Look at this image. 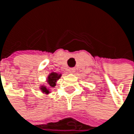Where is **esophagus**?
I'll return each mask as SVG.
<instances>
[{
  "mask_svg": "<svg viewBox=\"0 0 134 134\" xmlns=\"http://www.w3.org/2000/svg\"><path fill=\"white\" fill-rule=\"evenodd\" d=\"M75 69L74 68H72V69H69V72H71V73H73V72H75Z\"/></svg>",
  "mask_w": 134,
  "mask_h": 134,
  "instance_id": "esophagus-1",
  "label": "esophagus"
}]
</instances>
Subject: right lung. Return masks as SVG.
<instances>
[{
	"mask_svg": "<svg viewBox=\"0 0 134 134\" xmlns=\"http://www.w3.org/2000/svg\"><path fill=\"white\" fill-rule=\"evenodd\" d=\"M61 76H62L61 74H58L56 72H51V73H50V75L47 77V83H48L49 86L51 87H54L56 85L57 80L61 77ZM40 90L42 91L43 93H45V94H49L50 93V91L45 86H41Z\"/></svg>",
	"mask_w": 134,
	"mask_h": 134,
	"instance_id": "obj_1",
	"label": "right lung"
}]
</instances>
